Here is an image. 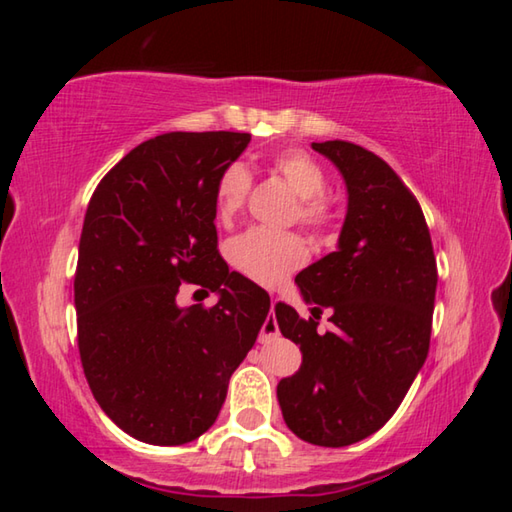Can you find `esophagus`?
Here are the masks:
<instances>
[{
    "label": "esophagus",
    "instance_id": "1",
    "mask_svg": "<svg viewBox=\"0 0 512 512\" xmlns=\"http://www.w3.org/2000/svg\"><path fill=\"white\" fill-rule=\"evenodd\" d=\"M277 336H280V327H277L275 314H273V311H271V314L266 316V320H264L262 329H259V343H268V341L277 339Z\"/></svg>",
    "mask_w": 512,
    "mask_h": 512
}]
</instances>
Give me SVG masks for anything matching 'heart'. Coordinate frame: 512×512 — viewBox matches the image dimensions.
Instances as JSON below:
<instances>
[{
    "mask_svg": "<svg viewBox=\"0 0 512 512\" xmlns=\"http://www.w3.org/2000/svg\"><path fill=\"white\" fill-rule=\"evenodd\" d=\"M271 169L298 198L296 219L311 230H323L334 219L332 201L325 192V171L305 151L287 149L271 158ZM250 173L244 164H230L221 171L214 187V207L223 221L237 219L250 194ZM307 244L298 232L253 228L230 244V262L250 280L275 287L307 262Z\"/></svg>",
    "mask_w": 512,
    "mask_h": 512,
    "instance_id": "heart-1",
    "label": "heart"
}]
</instances>
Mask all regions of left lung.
<instances>
[{
	"label": "left lung",
	"instance_id": "1",
	"mask_svg": "<svg viewBox=\"0 0 512 512\" xmlns=\"http://www.w3.org/2000/svg\"><path fill=\"white\" fill-rule=\"evenodd\" d=\"M311 146L339 167L348 214L339 248L296 275L311 316L275 305L280 332L302 352L277 402L305 443L345 447L391 420L427 359L438 268L418 198L379 155L343 140ZM323 308L333 327L320 335Z\"/></svg>",
	"mask_w": 512,
	"mask_h": 512
}]
</instances>
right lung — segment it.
Segmentation results:
<instances>
[{
    "instance_id": "1",
    "label": "right lung",
    "mask_w": 512,
    "mask_h": 512,
    "mask_svg": "<svg viewBox=\"0 0 512 512\" xmlns=\"http://www.w3.org/2000/svg\"><path fill=\"white\" fill-rule=\"evenodd\" d=\"M248 133H164L124 155L85 212L74 307L85 379L103 413L149 445L212 427L271 309L219 255L214 187ZM180 283L220 293L178 308Z\"/></svg>"
}]
</instances>
